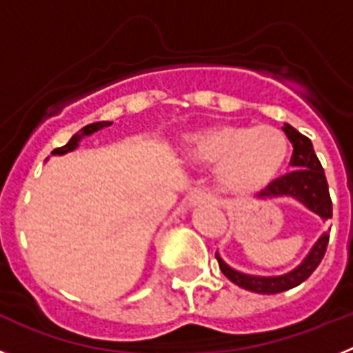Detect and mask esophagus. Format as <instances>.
Listing matches in <instances>:
<instances>
[{"instance_id": "obj_1", "label": "esophagus", "mask_w": 353, "mask_h": 353, "mask_svg": "<svg viewBox=\"0 0 353 353\" xmlns=\"http://www.w3.org/2000/svg\"><path fill=\"white\" fill-rule=\"evenodd\" d=\"M189 201H191L192 207H199V205H214L215 198L212 196V192L205 191V189H198V191L191 192Z\"/></svg>"}]
</instances>
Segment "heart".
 Masks as SVG:
<instances>
[{
	"label": "heart",
	"instance_id": "obj_1",
	"mask_svg": "<svg viewBox=\"0 0 353 353\" xmlns=\"http://www.w3.org/2000/svg\"><path fill=\"white\" fill-rule=\"evenodd\" d=\"M183 155L199 168H215V182L233 196H251L272 185L285 170L290 141L276 127L215 123L189 134Z\"/></svg>",
	"mask_w": 353,
	"mask_h": 353
}]
</instances>
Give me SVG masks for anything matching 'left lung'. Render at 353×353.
<instances>
[{"label": "left lung", "mask_w": 353, "mask_h": 353, "mask_svg": "<svg viewBox=\"0 0 353 353\" xmlns=\"http://www.w3.org/2000/svg\"><path fill=\"white\" fill-rule=\"evenodd\" d=\"M285 134L288 136L290 143L293 146V155L290 161V166L295 168V171L285 174L281 179H277L270 187L258 194L260 199H276V198H292L297 199L299 203L310 208L316 215H320L323 221L332 217V201H330L329 185H327L325 173L323 168L314 154L313 143L310 138H305L304 134L293 129L292 125L285 123L283 127ZM329 244V235L323 233L320 239L314 242L311 251L305 254L301 265L283 276H252V274H244L235 270L219 256V252H215V258L219 261V269L224 276L232 283H235L240 288L249 290L254 293H281L290 288H295L301 283H304L311 274L314 272Z\"/></svg>", "instance_id": "1"}]
</instances>
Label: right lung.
Masks as SVG:
<instances>
[{
  "label": "right lung",
  "instance_id": "right-lung-1",
  "mask_svg": "<svg viewBox=\"0 0 353 353\" xmlns=\"http://www.w3.org/2000/svg\"><path fill=\"white\" fill-rule=\"evenodd\" d=\"M113 123V121H95V123H90V125L83 127V129L79 130L77 134H74L70 138V141L67 143L65 146H61V148H56L52 150V155H65L68 154V152H72V150H76L77 146H79V141L83 138H86V136H92V134L99 132L101 129H104V127H109Z\"/></svg>",
  "mask_w": 353,
  "mask_h": 353
}]
</instances>
